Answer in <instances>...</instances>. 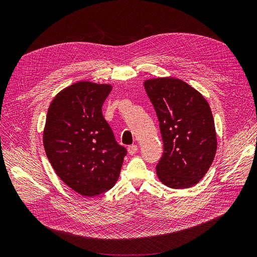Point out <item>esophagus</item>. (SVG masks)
Returning a JSON list of instances; mask_svg holds the SVG:
<instances>
[{
  "mask_svg": "<svg viewBox=\"0 0 257 257\" xmlns=\"http://www.w3.org/2000/svg\"><path fill=\"white\" fill-rule=\"evenodd\" d=\"M137 150H138V147H137L136 145H133V146H130V147L127 148V152H128V154H131V155H133V154H135V153L137 152Z\"/></svg>",
  "mask_w": 257,
  "mask_h": 257,
  "instance_id": "1",
  "label": "esophagus"
}]
</instances>
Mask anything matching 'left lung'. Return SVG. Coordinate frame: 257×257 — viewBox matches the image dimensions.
<instances>
[{
	"label": "left lung",
	"instance_id": "8db88e82",
	"mask_svg": "<svg viewBox=\"0 0 257 257\" xmlns=\"http://www.w3.org/2000/svg\"><path fill=\"white\" fill-rule=\"evenodd\" d=\"M157 111L164 153L157 165L160 181L172 189L197 184L211 166L216 153V133L206 98L175 77L144 82Z\"/></svg>",
	"mask_w": 257,
	"mask_h": 257
}]
</instances>
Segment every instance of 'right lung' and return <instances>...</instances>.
I'll use <instances>...</instances> for the list:
<instances>
[{"instance_id":"obj_1","label":"right lung","mask_w":257,"mask_h":257,"mask_svg":"<svg viewBox=\"0 0 257 257\" xmlns=\"http://www.w3.org/2000/svg\"><path fill=\"white\" fill-rule=\"evenodd\" d=\"M111 89L106 83L75 82L54 96L46 116L43 143L50 164L62 181L85 197L112 188L126 155L102 113Z\"/></svg>"}]
</instances>
